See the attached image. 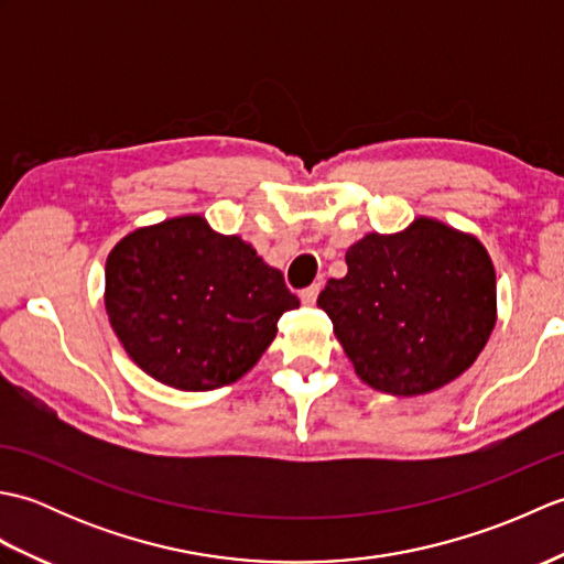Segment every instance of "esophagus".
Returning a JSON list of instances; mask_svg holds the SVG:
<instances>
[{"label": "esophagus", "instance_id": "34e87169", "mask_svg": "<svg viewBox=\"0 0 564 564\" xmlns=\"http://www.w3.org/2000/svg\"><path fill=\"white\" fill-rule=\"evenodd\" d=\"M317 295H319V283L310 285V289L301 291V303H303L305 307H313V305L317 303Z\"/></svg>", "mask_w": 564, "mask_h": 564}]
</instances>
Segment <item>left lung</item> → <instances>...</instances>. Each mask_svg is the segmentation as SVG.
Listing matches in <instances>:
<instances>
[{"label":"left lung","instance_id":"left-lung-1","mask_svg":"<svg viewBox=\"0 0 564 564\" xmlns=\"http://www.w3.org/2000/svg\"><path fill=\"white\" fill-rule=\"evenodd\" d=\"M346 275L317 305L368 388L416 398L463 376L497 322V273L470 232L419 215L346 249Z\"/></svg>","mask_w":564,"mask_h":564}]
</instances>
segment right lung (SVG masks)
<instances>
[{
  "mask_svg": "<svg viewBox=\"0 0 564 564\" xmlns=\"http://www.w3.org/2000/svg\"><path fill=\"white\" fill-rule=\"evenodd\" d=\"M104 305L135 366L162 386L206 392L249 373L301 301L242 237L188 213L116 242Z\"/></svg>",
  "mask_w": 564,
  "mask_h": 564,
  "instance_id": "add662e5",
  "label": "right lung"
}]
</instances>
